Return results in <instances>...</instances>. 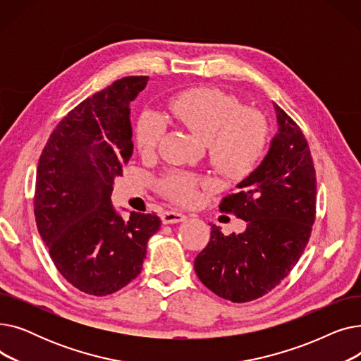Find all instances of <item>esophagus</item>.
<instances>
[{
  "label": "esophagus",
  "instance_id": "34e87169",
  "mask_svg": "<svg viewBox=\"0 0 361 361\" xmlns=\"http://www.w3.org/2000/svg\"><path fill=\"white\" fill-rule=\"evenodd\" d=\"M161 218H162L164 224H178L185 219V215H183L180 212H174V211H166L162 214Z\"/></svg>",
  "mask_w": 361,
  "mask_h": 361
}]
</instances>
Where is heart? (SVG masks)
Wrapping results in <instances>:
<instances>
[{
    "label": "heart",
    "mask_w": 361,
    "mask_h": 361,
    "mask_svg": "<svg viewBox=\"0 0 361 361\" xmlns=\"http://www.w3.org/2000/svg\"><path fill=\"white\" fill-rule=\"evenodd\" d=\"M169 116L197 137L207 142L214 166L228 178L247 176L257 165L268 143V126L256 111L243 109L233 94L216 87L184 90L169 101ZM164 135L162 120L154 112H145L136 128L140 152L154 150ZM164 193L180 203L190 204L197 199V183L185 176L164 181Z\"/></svg>",
    "instance_id": "b5f03b06"
}]
</instances>
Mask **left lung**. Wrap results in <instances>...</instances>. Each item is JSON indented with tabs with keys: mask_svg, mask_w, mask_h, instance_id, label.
Wrapping results in <instances>:
<instances>
[{
	"mask_svg": "<svg viewBox=\"0 0 361 361\" xmlns=\"http://www.w3.org/2000/svg\"><path fill=\"white\" fill-rule=\"evenodd\" d=\"M278 133L260 165L225 196L219 209L247 222L240 234L211 226L195 259L199 279L216 295L245 302L268 294L295 267L316 214V173L307 140L274 102Z\"/></svg>",
	"mask_w": 361,
	"mask_h": 361,
	"instance_id": "obj_1",
	"label": "left lung"
}]
</instances>
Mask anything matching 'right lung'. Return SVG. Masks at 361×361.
Wrapping results in <instances>:
<instances>
[{"label": "right lung", "mask_w": 361, "mask_h": 361, "mask_svg": "<svg viewBox=\"0 0 361 361\" xmlns=\"http://www.w3.org/2000/svg\"><path fill=\"white\" fill-rule=\"evenodd\" d=\"M147 80L123 78L80 102L52 131L37 164V231L55 268L90 295L135 279L161 226L155 214L131 212L126 221L111 202L114 178L133 154L130 102Z\"/></svg>", "instance_id": "obj_1"}]
</instances>
